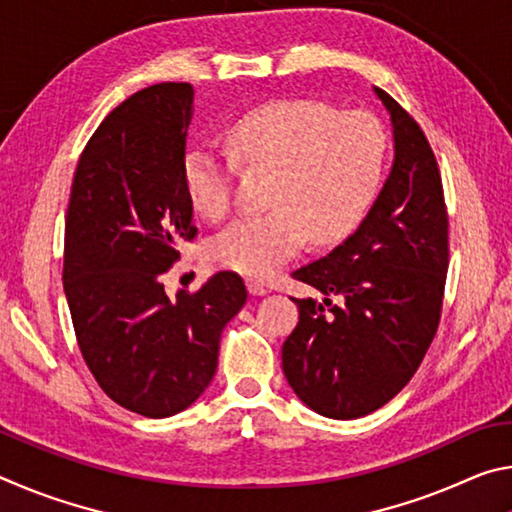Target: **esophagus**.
Segmentation results:
<instances>
[{
    "label": "esophagus",
    "mask_w": 512,
    "mask_h": 512,
    "mask_svg": "<svg viewBox=\"0 0 512 512\" xmlns=\"http://www.w3.org/2000/svg\"><path fill=\"white\" fill-rule=\"evenodd\" d=\"M248 291L253 293V296H266L268 287H266L264 282H259V280H248Z\"/></svg>",
    "instance_id": "esophagus-1"
}]
</instances>
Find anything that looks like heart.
<instances>
[{"label":"heart","mask_w":512,"mask_h":512,"mask_svg":"<svg viewBox=\"0 0 512 512\" xmlns=\"http://www.w3.org/2000/svg\"><path fill=\"white\" fill-rule=\"evenodd\" d=\"M232 158L275 167L266 214L239 216L210 244V259L248 277H271L307 239L336 244L357 228L384 178L388 140L368 112H336L323 101H268L225 131ZM183 185L203 219L219 221L232 205V160L210 146L183 158Z\"/></svg>","instance_id":"obj_1"}]
</instances>
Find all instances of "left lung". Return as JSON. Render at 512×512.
I'll list each match as a JSON object with an SVG mask.
<instances>
[{
  "instance_id": "left-lung-1",
  "label": "left lung",
  "mask_w": 512,
  "mask_h": 512,
  "mask_svg": "<svg viewBox=\"0 0 512 512\" xmlns=\"http://www.w3.org/2000/svg\"><path fill=\"white\" fill-rule=\"evenodd\" d=\"M372 92L391 117V171L359 228L293 273L325 298H293L300 320L282 345L293 393L334 420L377 411L409 384L436 336L447 275L436 158L409 112Z\"/></svg>"
}]
</instances>
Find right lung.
Masks as SVG:
<instances>
[{"mask_svg": "<svg viewBox=\"0 0 512 512\" xmlns=\"http://www.w3.org/2000/svg\"><path fill=\"white\" fill-rule=\"evenodd\" d=\"M189 83L135 92L101 121L74 173L63 287L76 341L110 400L146 418L192 406L219 363L223 327L246 305L244 280L212 275L169 298L162 273L196 237L183 185Z\"/></svg>", "mask_w": 512, "mask_h": 512, "instance_id": "obj_1", "label": "right lung"}]
</instances>
